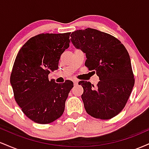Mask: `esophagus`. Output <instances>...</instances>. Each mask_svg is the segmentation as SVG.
<instances>
[{
	"instance_id": "esophagus-1",
	"label": "esophagus",
	"mask_w": 149,
	"mask_h": 149,
	"mask_svg": "<svg viewBox=\"0 0 149 149\" xmlns=\"http://www.w3.org/2000/svg\"><path fill=\"white\" fill-rule=\"evenodd\" d=\"M73 84H74V85H77L78 83V80H73Z\"/></svg>"
}]
</instances>
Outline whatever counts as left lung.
Segmentation results:
<instances>
[{"instance_id": "8db88e82", "label": "left lung", "mask_w": 149, "mask_h": 149, "mask_svg": "<svg viewBox=\"0 0 149 149\" xmlns=\"http://www.w3.org/2000/svg\"><path fill=\"white\" fill-rule=\"evenodd\" d=\"M71 37L74 47L85 54V66L100 80L96 88L90 82L78 83L85 111L95 118H112L123 109L134 85L127 49L115 37L94 29L77 30Z\"/></svg>"}]
</instances>
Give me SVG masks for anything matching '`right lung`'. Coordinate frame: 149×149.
Listing matches in <instances>:
<instances>
[{
	"mask_svg": "<svg viewBox=\"0 0 149 149\" xmlns=\"http://www.w3.org/2000/svg\"><path fill=\"white\" fill-rule=\"evenodd\" d=\"M70 34L41 33L31 38L15 59L10 76L15 101L37 123H50L64 111L73 82L57 83L49 80L48 75L58 69L61 54L69 47Z\"/></svg>",
	"mask_w": 149,
	"mask_h": 149,
	"instance_id": "right-lung-1",
	"label": "right lung"
}]
</instances>
